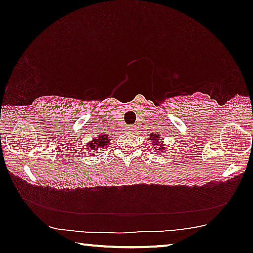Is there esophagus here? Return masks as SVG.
<instances>
[{
    "label": "esophagus",
    "instance_id": "obj_1",
    "mask_svg": "<svg viewBox=\"0 0 253 253\" xmlns=\"http://www.w3.org/2000/svg\"><path fill=\"white\" fill-rule=\"evenodd\" d=\"M127 129H128V131H129V132H132V134H135V132L137 131V126L129 125V126L127 127Z\"/></svg>",
    "mask_w": 253,
    "mask_h": 253
}]
</instances>
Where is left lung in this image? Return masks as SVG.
<instances>
[{
  "label": "left lung",
  "mask_w": 253,
  "mask_h": 253,
  "mask_svg": "<svg viewBox=\"0 0 253 253\" xmlns=\"http://www.w3.org/2000/svg\"><path fill=\"white\" fill-rule=\"evenodd\" d=\"M149 136H151V138H148V139L151 140V143H152L153 146H155V147H154V149H155L156 152H163V151H164V145L165 144L162 143V140L160 139V135L151 134Z\"/></svg>",
  "instance_id": "1"
}]
</instances>
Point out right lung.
Wrapping results in <instances>:
<instances>
[{
    "label": "right lung",
    "instance_id": "right-lung-1",
    "mask_svg": "<svg viewBox=\"0 0 253 253\" xmlns=\"http://www.w3.org/2000/svg\"><path fill=\"white\" fill-rule=\"evenodd\" d=\"M110 137L105 134V135H98V137L96 138H93L92 142L88 143V147L90 149L91 153H97L99 151H104L106 149L105 147L108 145ZM92 155H95V154H92Z\"/></svg>",
    "mask_w": 253,
    "mask_h": 253
}]
</instances>
